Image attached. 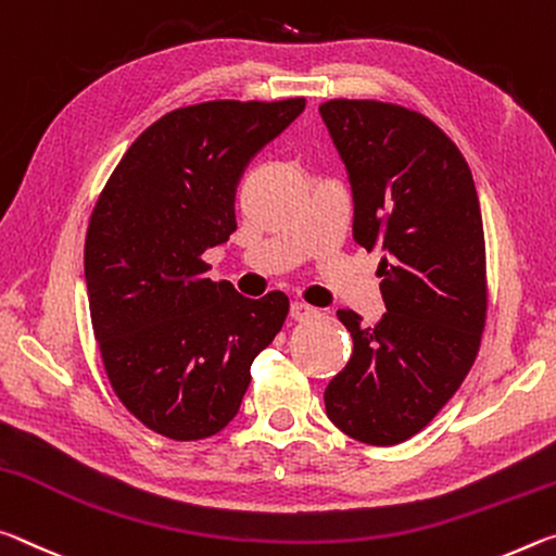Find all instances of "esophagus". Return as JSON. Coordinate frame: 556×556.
I'll return each mask as SVG.
<instances>
[{"label":"esophagus","mask_w":556,"mask_h":556,"mask_svg":"<svg viewBox=\"0 0 556 556\" xmlns=\"http://www.w3.org/2000/svg\"><path fill=\"white\" fill-rule=\"evenodd\" d=\"M290 317H293V320H298V323H311V320H315V317H320V311H317V307H313V305L300 303V300H295V303L290 305Z\"/></svg>","instance_id":"esophagus-1"}]
</instances>
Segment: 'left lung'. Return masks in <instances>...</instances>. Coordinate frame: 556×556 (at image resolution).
<instances>
[{
    "label": "left lung",
    "mask_w": 556,
    "mask_h": 556,
    "mask_svg": "<svg viewBox=\"0 0 556 556\" xmlns=\"http://www.w3.org/2000/svg\"><path fill=\"white\" fill-rule=\"evenodd\" d=\"M348 167L352 236L381 251L387 313L364 327L338 311L354 350L325 389L342 433L369 445L412 439L456 394L485 330V233L466 157L429 117L379 100L320 105Z\"/></svg>",
    "instance_id": "1"
}]
</instances>
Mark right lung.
I'll return each instance as SVG.
<instances>
[{"mask_svg": "<svg viewBox=\"0 0 556 556\" xmlns=\"http://www.w3.org/2000/svg\"><path fill=\"white\" fill-rule=\"evenodd\" d=\"M303 108L305 98L177 108L127 148L98 197L84 253L90 323L117 399L154 433L222 431L286 323V293L243 298L206 278L202 253L229 241L245 165Z\"/></svg>", "mask_w": 556, "mask_h": 556, "instance_id": "right-lung-1", "label": "right lung"}]
</instances>
